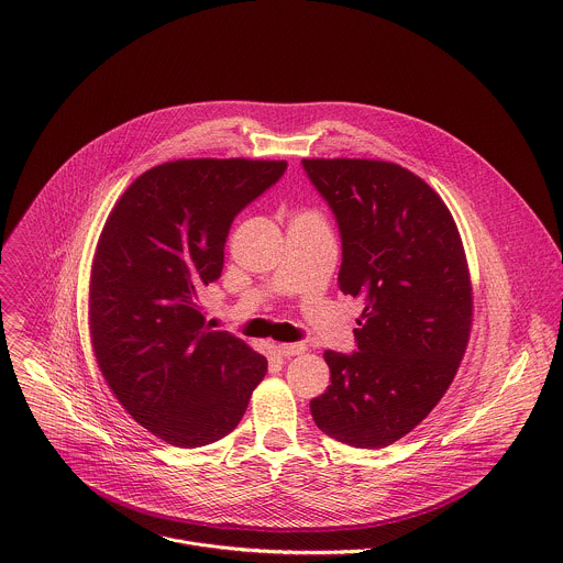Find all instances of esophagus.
Masks as SVG:
<instances>
[{"instance_id":"1","label":"esophagus","mask_w":563,"mask_h":563,"mask_svg":"<svg viewBox=\"0 0 563 563\" xmlns=\"http://www.w3.org/2000/svg\"><path fill=\"white\" fill-rule=\"evenodd\" d=\"M306 351H308L306 342H284V344H279V353L286 355V357H295V355H301Z\"/></svg>"}]
</instances>
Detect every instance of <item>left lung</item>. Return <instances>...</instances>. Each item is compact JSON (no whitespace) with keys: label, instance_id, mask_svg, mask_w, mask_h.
I'll list each match as a JSON object with an SVG mask.
<instances>
[{"label":"left lung","instance_id":"8db88e82","mask_svg":"<svg viewBox=\"0 0 563 563\" xmlns=\"http://www.w3.org/2000/svg\"><path fill=\"white\" fill-rule=\"evenodd\" d=\"M342 236L338 286L364 301L357 351H324L331 384L310 401L329 438L384 449L453 384L473 327V284L460 230L440 195L401 164L306 158Z\"/></svg>","mask_w":563,"mask_h":563}]
</instances>
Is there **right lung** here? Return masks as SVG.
<instances>
[{"mask_svg":"<svg viewBox=\"0 0 563 563\" xmlns=\"http://www.w3.org/2000/svg\"><path fill=\"white\" fill-rule=\"evenodd\" d=\"M284 170V161L164 162L106 219L88 282L92 353L117 401L166 444L232 433L266 375L264 355L206 324L199 292L221 277L234 217Z\"/></svg>","mask_w":563,"mask_h":563,"instance_id":"obj_1","label":"right lung"}]
</instances>
